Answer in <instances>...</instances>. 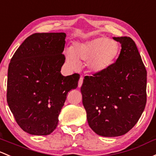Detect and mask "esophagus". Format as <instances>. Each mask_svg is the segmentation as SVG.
<instances>
[{
  "label": "esophagus",
  "instance_id": "obj_1",
  "mask_svg": "<svg viewBox=\"0 0 156 156\" xmlns=\"http://www.w3.org/2000/svg\"><path fill=\"white\" fill-rule=\"evenodd\" d=\"M83 77L81 76V78H80L79 81H78V87H81V85H82V83H83Z\"/></svg>",
  "mask_w": 156,
  "mask_h": 156
}]
</instances>
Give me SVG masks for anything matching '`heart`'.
Here are the masks:
<instances>
[{"mask_svg":"<svg viewBox=\"0 0 156 156\" xmlns=\"http://www.w3.org/2000/svg\"><path fill=\"white\" fill-rule=\"evenodd\" d=\"M120 51L119 43L106 37L75 42L72 48L64 51L66 65L73 69L80 68V62H87V69L93 73L105 72L117 59Z\"/></svg>","mask_w":156,"mask_h":156,"instance_id":"1","label":"heart"}]
</instances>
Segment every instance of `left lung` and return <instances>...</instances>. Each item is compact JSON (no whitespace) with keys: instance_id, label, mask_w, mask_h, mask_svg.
I'll return each instance as SVG.
<instances>
[{"instance_id":"left-lung-1","label":"left lung","mask_w":156,"mask_h":156,"mask_svg":"<svg viewBox=\"0 0 156 156\" xmlns=\"http://www.w3.org/2000/svg\"><path fill=\"white\" fill-rule=\"evenodd\" d=\"M113 39L122 48L116 62L105 72L85 76L81 88L88 124L103 137L127 133L147 102V70L135 42L127 37Z\"/></svg>"}]
</instances>
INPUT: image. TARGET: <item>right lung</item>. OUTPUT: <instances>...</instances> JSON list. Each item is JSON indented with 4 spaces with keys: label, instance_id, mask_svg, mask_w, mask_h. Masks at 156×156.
<instances>
[{
    "label": "right lung",
    "instance_id": "obj_1",
    "mask_svg": "<svg viewBox=\"0 0 156 156\" xmlns=\"http://www.w3.org/2000/svg\"><path fill=\"white\" fill-rule=\"evenodd\" d=\"M65 33H37L19 47L8 68L6 100L16 122L33 135L56 129L66 95L78 87L79 74L63 76Z\"/></svg>",
    "mask_w": 156,
    "mask_h": 156
}]
</instances>
